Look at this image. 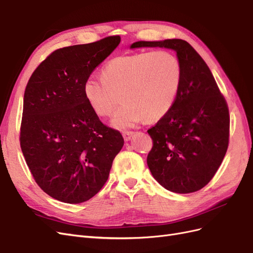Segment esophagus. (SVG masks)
<instances>
[{
  "label": "esophagus",
  "mask_w": 253,
  "mask_h": 253,
  "mask_svg": "<svg viewBox=\"0 0 253 253\" xmlns=\"http://www.w3.org/2000/svg\"><path fill=\"white\" fill-rule=\"evenodd\" d=\"M134 135V132L133 131H124L122 132V136H124V138L126 141L131 139V137Z\"/></svg>",
  "instance_id": "obj_1"
}]
</instances>
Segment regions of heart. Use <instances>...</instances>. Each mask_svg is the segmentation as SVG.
<instances>
[{"label":"heart","instance_id":"heart-1","mask_svg":"<svg viewBox=\"0 0 253 253\" xmlns=\"http://www.w3.org/2000/svg\"><path fill=\"white\" fill-rule=\"evenodd\" d=\"M182 77L177 56L166 49L136 52L106 63L100 79L84 81L83 95L98 116L113 118L117 127H129L143 119L157 121L171 110Z\"/></svg>","mask_w":253,"mask_h":253}]
</instances>
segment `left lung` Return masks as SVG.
I'll return each mask as SVG.
<instances>
[{
    "label": "left lung",
    "instance_id": "8db88e82",
    "mask_svg": "<svg viewBox=\"0 0 253 253\" xmlns=\"http://www.w3.org/2000/svg\"><path fill=\"white\" fill-rule=\"evenodd\" d=\"M174 49L182 77L171 110L148 129L147 163L154 178L175 193H192L213 178L229 144L230 116L225 97L204 59L181 39L138 41L137 47Z\"/></svg>",
    "mask_w": 253,
    "mask_h": 253
}]
</instances>
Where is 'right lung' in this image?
<instances>
[{
  "label": "right lung",
  "mask_w": 253,
  "mask_h": 253,
  "mask_svg": "<svg viewBox=\"0 0 253 253\" xmlns=\"http://www.w3.org/2000/svg\"><path fill=\"white\" fill-rule=\"evenodd\" d=\"M120 36L52 51L27 82L20 145L34 179L57 201L80 204L102 189L124 147L83 95L84 81L118 46Z\"/></svg>",
  "instance_id": "obj_1"
}]
</instances>
